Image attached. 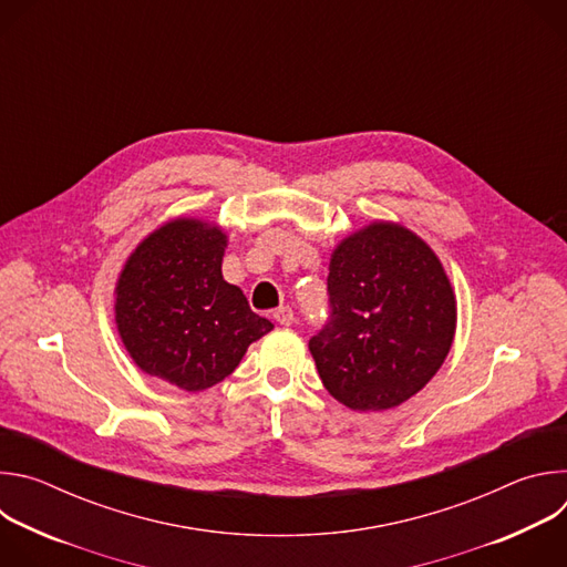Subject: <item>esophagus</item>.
Instances as JSON below:
<instances>
[{"instance_id": "34e87169", "label": "esophagus", "mask_w": 567, "mask_h": 567, "mask_svg": "<svg viewBox=\"0 0 567 567\" xmlns=\"http://www.w3.org/2000/svg\"><path fill=\"white\" fill-rule=\"evenodd\" d=\"M274 318L280 322V326H291L293 322V311H291V307H278L276 311H274Z\"/></svg>"}]
</instances>
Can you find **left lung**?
Instances as JSON below:
<instances>
[{"label":"left lung","instance_id":"obj_1","mask_svg":"<svg viewBox=\"0 0 567 567\" xmlns=\"http://www.w3.org/2000/svg\"><path fill=\"white\" fill-rule=\"evenodd\" d=\"M330 326L309 341L328 392L354 413H381L417 394L442 368L457 300L426 239L374 219L330 256Z\"/></svg>","mask_w":567,"mask_h":567}]
</instances>
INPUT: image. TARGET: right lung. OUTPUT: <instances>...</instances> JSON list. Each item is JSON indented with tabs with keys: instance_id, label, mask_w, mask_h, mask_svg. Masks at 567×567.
Wrapping results in <instances>:
<instances>
[{
	"instance_id": "add662e5",
	"label": "right lung",
	"mask_w": 567,
	"mask_h": 567,
	"mask_svg": "<svg viewBox=\"0 0 567 567\" xmlns=\"http://www.w3.org/2000/svg\"><path fill=\"white\" fill-rule=\"evenodd\" d=\"M226 230L204 217H173L127 256L114 289L123 348L150 377L202 392L226 379L249 346L274 330L221 276Z\"/></svg>"
}]
</instances>
